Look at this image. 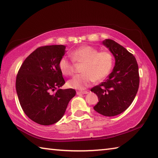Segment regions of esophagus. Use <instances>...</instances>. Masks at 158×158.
<instances>
[{"label":"esophagus","instance_id":"esophagus-1","mask_svg":"<svg viewBox=\"0 0 158 158\" xmlns=\"http://www.w3.org/2000/svg\"><path fill=\"white\" fill-rule=\"evenodd\" d=\"M89 93V91L87 90H84V91H77V95H81V94H88Z\"/></svg>","mask_w":158,"mask_h":158}]
</instances>
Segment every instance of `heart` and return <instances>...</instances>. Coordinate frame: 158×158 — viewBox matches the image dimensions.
Instances as JSON below:
<instances>
[{
	"label": "heart",
	"instance_id": "b5f03b06",
	"mask_svg": "<svg viewBox=\"0 0 158 158\" xmlns=\"http://www.w3.org/2000/svg\"><path fill=\"white\" fill-rule=\"evenodd\" d=\"M70 56L77 63H84L82 72L69 80V87L74 89L83 90L91 85L95 81L105 79L111 73L113 68L114 59L112 54L106 51L99 52L96 48L84 45L71 52ZM68 57L60 58L58 67L65 76L72 75L74 73V63Z\"/></svg>",
	"mask_w": 158,
	"mask_h": 158
}]
</instances>
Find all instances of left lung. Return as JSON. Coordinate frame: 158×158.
I'll return each instance as SVG.
<instances>
[{
  "mask_svg": "<svg viewBox=\"0 0 158 158\" xmlns=\"http://www.w3.org/2000/svg\"><path fill=\"white\" fill-rule=\"evenodd\" d=\"M115 58V66L105 81L91 89L99 102L93 109L103 116H114L129 107L139 85L138 64L132 53L110 39L103 41Z\"/></svg>",
  "mask_w": 158,
  "mask_h": 158,
  "instance_id": "left-lung-1",
  "label": "left lung"
}]
</instances>
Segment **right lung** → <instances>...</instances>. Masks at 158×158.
Instances as JSON below:
<instances>
[{"mask_svg": "<svg viewBox=\"0 0 158 158\" xmlns=\"http://www.w3.org/2000/svg\"><path fill=\"white\" fill-rule=\"evenodd\" d=\"M65 47L61 44L40 47L19 69L16 90L21 106L29 118L40 125L59 121L76 95L74 89H60L65 81L58 62L65 55Z\"/></svg>", "mask_w": 158, "mask_h": 158, "instance_id": "right-lung-1", "label": "right lung"}]
</instances>
